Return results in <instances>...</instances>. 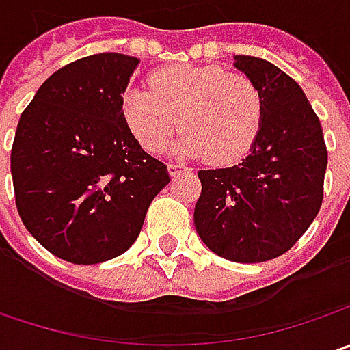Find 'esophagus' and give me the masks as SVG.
Returning <instances> with one entry per match:
<instances>
[{"label":"esophagus","mask_w":350,"mask_h":350,"mask_svg":"<svg viewBox=\"0 0 350 350\" xmlns=\"http://www.w3.org/2000/svg\"><path fill=\"white\" fill-rule=\"evenodd\" d=\"M167 171L171 177H177V175H181L183 171H187V167H183V165H177V163H167Z\"/></svg>","instance_id":"obj_1"}]
</instances>
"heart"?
<instances>
[{
    "label": "heart",
    "mask_w": 350,
    "mask_h": 350,
    "mask_svg": "<svg viewBox=\"0 0 350 350\" xmlns=\"http://www.w3.org/2000/svg\"><path fill=\"white\" fill-rule=\"evenodd\" d=\"M150 89H128L122 115L130 132L150 154L165 150L185 130L175 152L204 157L216 165L241 159L262 124V95L253 79L218 66H167L150 75Z\"/></svg>",
    "instance_id": "heart-1"
}]
</instances>
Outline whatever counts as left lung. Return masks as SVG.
<instances>
[{
  "mask_svg": "<svg viewBox=\"0 0 350 350\" xmlns=\"http://www.w3.org/2000/svg\"><path fill=\"white\" fill-rule=\"evenodd\" d=\"M234 60L261 91L262 124L241 163L198 171L195 228L224 259L262 262L286 253L314 222L327 150L319 118L290 75L255 56Z\"/></svg>",
  "mask_w": 350,
  "mask_h": 350,
  "instance_id": "obj_1",
  "label": "left lung"
}]
</instances>
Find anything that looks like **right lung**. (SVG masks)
Masks as SVG:
<instances>
[{
	"label": "right lung",
	"mask_w": 350,
	"mask_h": 350,
	"mask_svg": "<svg viewBox=\"0 0 350 350\" xmlns=\"http://www.w3.org/2000/svg\"><path fill=\"white\" fill-rule=\"evenodd\" d=\"M140 60L93 54L48 77L23 111L11 150L15 202L34 239L75 265L122 255L167 185L122 115Z\"/></svg>",
	"instance_id": "1"
}]
</instances>
